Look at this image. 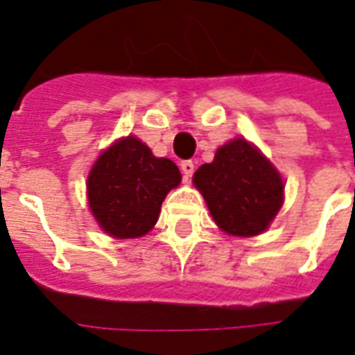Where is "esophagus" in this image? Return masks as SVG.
<instances>
[{"label": "esophagus", "instance_id": "1", "mask_svg": "<svg viewBox=\"0 0 355 355\" xmlns=\"http://www.w3.org/2000/svg\"><path fill=\"white\" fill-rule=\"evenodd\" d=\"M180 169H182L184 178H186V180H188V178L191 177V175H193V171H195L193 162H191V160H184L182 164H180Z\"/></svg>", "mask_w": 355, "mask_h": 355}]
</instances>
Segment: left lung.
Wrapping results in <instances>:
<instances>
[{"mask_svg": "<svg viewBox=\"0 0 355 355\" xmlns=\"http://www.w3.org/2000/svg\"><path fill=\"white\" fill-rule=\"evenodd\" d=\"M214 221L230 236L267 230L284 202V180L256 145L234 138L193 175Z\"/></svg>", "mask_w": 355, "mask_h": 355, "instance_id": "8db88e82", "label": "left lung"}]
</instances>
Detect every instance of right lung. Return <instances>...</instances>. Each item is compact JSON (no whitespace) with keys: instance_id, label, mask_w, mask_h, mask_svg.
Segmentation results:
<instances>
[{"instance_id":"add662e5","label":"right lung","mask_w":355,"mask_h":355,"mask_svg":"<svg viewBox=\"0 0 355 355\" xmlns=\"http://www.w3.org/2000/svg\"><path fill=\"white\" fill-rule=\"evenodd\" d=\"M182 175L169 158H156L141 139L127 136L103 153L88 175V205L108 236L141 237L155 227L162 202Z\"/></svg>"}]
</instances>
